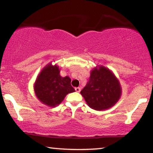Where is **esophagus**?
Listing matches in <instances>:
<instances>
[{
	"label": "esophagus",
	"instance_id": "1",
	"mask_svg": "<svg viewBox=\"0 0 153 153\" xmlns=\"http://www.w3.org/2000/svg\"><path fill=\"white\" fill-rule=\"evenodd\" d=\"M75 90H76V91L77 92H79L80 90H81V88H80L79 87H76V88H75Z\"/></svg>",
	"mask_w": 153,
	"mask_h": 153
}]
</instances>
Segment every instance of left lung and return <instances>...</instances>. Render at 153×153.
<instances>
[{"label": "left lung", "mask_w": 153, "mask_h": 153, "mask_svg": "<svg viewBox=\"0 0 153 153\" xmlns=\"http://www.w3.org/2000/svg\"><path fill=\"white\" fill-rule=\"evenodd\" d=\"M121 90L120 81L113 71L102 65H97L90 71L88 82L80 93L90 108L102 111L118 102Z\"/></svg>", "instance_id": "obj_1"}]
</instances>
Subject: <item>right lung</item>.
<instances>
[{"label":"right lung","instance_id":"obj_1","mask_svg":"<svg viewBox=\"0 0 153 153\" xmlns=\"http://www.w3.org/2000/svg\"><path fill=\"white\" fill-rule=\"evenodd\" d=\"M33 90L38 99L50 107L60 105L67 94L76 91L71 85L70 77H61L59 66L52 63L46 65L38 74Z\"/></svg>","mask_w":153,"mask_h":153}]
</instances>
